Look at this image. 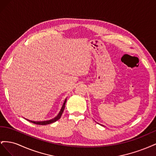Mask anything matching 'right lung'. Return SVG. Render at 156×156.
<instances>
[{"label":"right lung","mask_w":156,"mask_h":156,"mask_svg":"<svg viewBox=\"0 0 156 156\" xmlns=\"http://www.w3.org/2000/svg\"><path fill=\"white\" fill-rule=\"evenodd\" d=\"M66 101H67V98L64 100V101L63 103L62 106V107H61L60 110L58 112V114L56 115L55 118H53V119L48 120H44V121H33V120H30L27 119H25L27 120L28 121L32 122V123H33V124H37V125H47V124H50L51 123H53V122L57 121L58 120H59L60 119V117H61V116H62V112H63L64 108H65V105H66Z\"/></svg>","instance_id":"obj_1"}]
</instances>
